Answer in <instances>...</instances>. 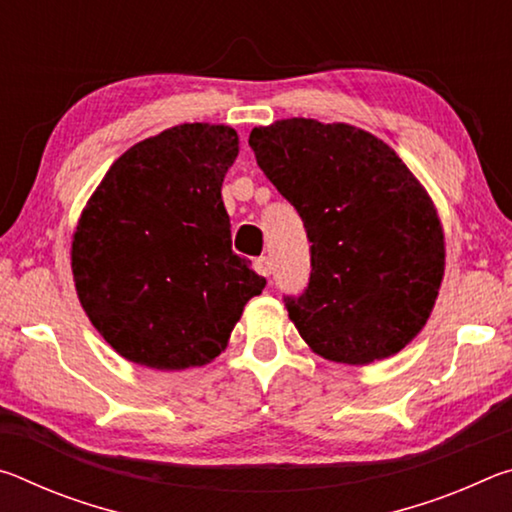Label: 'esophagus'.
Here are the masks:
<instances>
[{
	"label": "esophagus",
	"mask_w": 512,
	"mask_h": 512,
	"mask_svg": "<svg viewBox=\"0 0 512 512\" xmlns=\"http://www.w3.org/2000/svg\"><path fill=\"white\" fill-rule=\"evenodd\" d=\"M253 266H255V271L259 275H264V277H268V275H271V271H273V264H271V259H268V257H257L255 262H253Z\"/></svg>",
	"instance_id": "1"
}]
</instances>
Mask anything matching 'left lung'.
Instances as JSON below:
<instances>
[{
	"mask_svg": "<svg viewBox=\"0 0 512 512\" xmlns=\"http://www.w3.org/2000/svg\"><path fill=\"white\" fill-rule=\"evenodd\" d=\"M264 176L305 223L311 273L284 307L311 350L363 366L427 323L445 271L438 214L391 146L348 124L282 119L253 128Z\"/></svg>",
	"mask_w": 512,
	"mask_h": 512,
	"instance_id": "1",
	"label": "left lung"
}]
</instances>
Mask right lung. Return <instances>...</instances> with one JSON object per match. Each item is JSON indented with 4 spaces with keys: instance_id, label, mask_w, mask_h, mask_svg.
I'll use <instances>...</instances> for the list:
<instances>
[{
    "instance_id": "add662e5",
    "label": "right lung",
    "mask_w": 512,
    "mask_h": 512,
    "mask_svg": "<svg viewBox=\"0 0 512 512\" xmlns=\"http://www.w3.org/2000/svg\"><path fill=\"white\" fill-rule=\"evenodd\" d=\"M239 153L230 126H173L108 169L76 228V293L128 361L185 370L219 357L266 280L232 253L221 185Z\"/></svg>"
}]
</instances>
